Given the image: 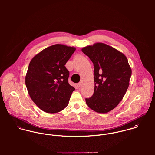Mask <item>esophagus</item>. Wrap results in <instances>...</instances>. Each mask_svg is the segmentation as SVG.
I'll return each instance as SVG.
<instances>
[{"mask_svg":"<svg viewBox=\"0 0 155 155\" xmlns=\"http://www.w3.org/2000/svg\"><path fill=\"white\" fill-rule=\"evenodd\" d=\"M82 85V84L81 83V82H79V83H78V84H77V87H78V88H80L81 87V86Z\"/></svg>","mask_w":155,"mask_h":155,"instance_id":"esophagus-1","label":"esophagus"}]
</instances>
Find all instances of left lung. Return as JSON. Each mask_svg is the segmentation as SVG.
<instances>
[{
  "label": "left lung",
  "mask_w": 155,
  "mask_h": 155,
  "mask_svg": "<svg viewBox=\"0 0 155 155\" xmlns=\"http://www.w3.org/2000/svg\"><path fill=\"white\" fill-rule=\"evenodd\" d=\"M82 51L94 64V92L86 103L92 110L106 113L123 99L132 74L127 57L116 49L103 43L87 46Z\"/></svg>",
  "instance_id": "left-lung-1"
}]
</instances>
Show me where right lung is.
<instances>
[{
	"mask_svg": "<svg viewBox=\"0 0 155 155\" xmlns=\"http://www.w3.org/2000/svg\"><path fill=\"white\" fill-rule=\"evenodd\" d=\"M76 51L65 45L49 46L30 61L25 85L35 104L42 110L55 113L64 109L75 88L68 82L69 71L64 66Z\"/></svg>",
	"mask_w": 155,
	"mask_h": 155,
	"instance_id": "obj_1",
	"label": "right lung"
}]
</instances>
